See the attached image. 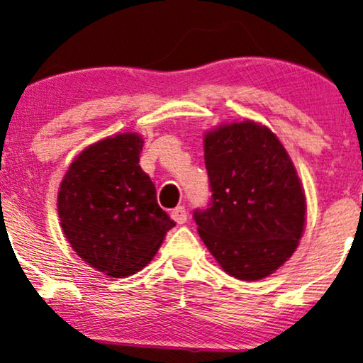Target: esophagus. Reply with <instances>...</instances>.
<instances>
[{
    "label": "esophagus",
    "instance_id": "obj_1",
    "mask_svg": "<svg viewBox=\"0 0 363 363\" xmlns=\"http://www.w3.org/2000/svg\"><path fill=\"white\" fill-rule=\"evenodd\" d=\"M171 219L174 222H177V224H184V222L187 220V211L186 207L182 206H177L176 209L171 211Z\"/></svg>",
    "mask_w": 363,
    "mask_h": 363
}]
</instances>
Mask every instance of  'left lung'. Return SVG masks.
I'll return each instance as SVG.
<instances>
[{
    "mask_svg": "<svg viewBox=\"0 0 363 363\" xmlns=\"http://www.w3.org/2000/svg\"><path fill=\"white\" fill-rule=\"evenodd\" d=\"M204 159L212 204L194 214L202 242L230 277H269L306 229V192L291 156L272 129L244 119L206 131Z\"/></svg>",
    "mask_w": 363,
    "mask_h": 363,
    "instance_id": "8db88e82",
    "label": "left lung"
}]
</instances>
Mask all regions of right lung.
Segmentation results:
<instances>
[{"instance_id": "add662e5", "label": "right lung", "mask_w": 363, "mask_h": 363, "mask_svg": "<svg viewBox=\"0 0 363 363\" xmlns=\"http://www.w3.org/2000/svg\"><path fill=\"white\" fill-rule=\"evenodd\" d=\"M144 138L118 133L84 147L57 189V214L72 250L91 267L123 279L151 262L174 222L139 166Z\"/></svg>"}]
</instances>
